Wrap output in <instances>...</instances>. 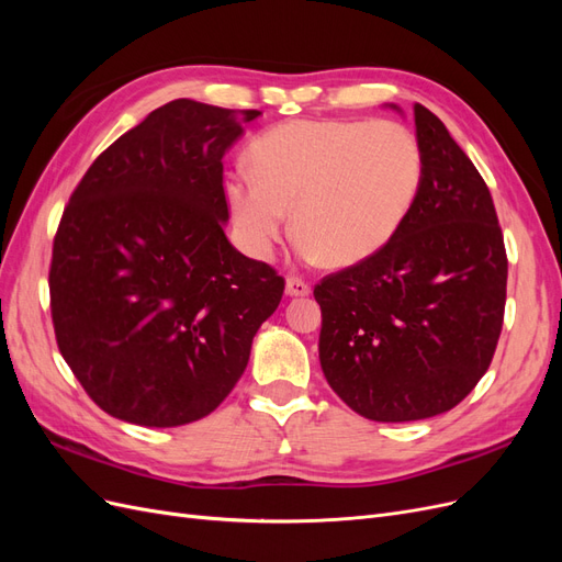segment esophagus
Here are the masks:
<instances>
[{"label": "esophagus", "instance_id": "34e87169", "mask_svg": "<svg viewBox=\"0 0 562 562\" xmlns=\"http://www.w3.org/2000/svg\"><path fill=\"white\" fill-rule=\"evenodd\" d=\"M310 283L307 281H302V279H297V277H288L285 279V293L291 295V297H302V295H310Z\"/></svg>", "mask_w": 562, "mask_h": 562}]
</instances>
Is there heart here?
Returning a JSON list of instances; mask_svg holds the SVG:
<instances>
[{"label":"heart","instance_id":"1","mask_svg":"<svg viewBox=\"0 0 562 562\" xmlns=\"http://www.w3.org/2000/svg\"><path fill=\"white\" fill-rule=\"evenodd\" d=\"M248 157L252 173L229 176L225 190L255 260L271 258L291 211L304 258L361 262L398 232L424 176L415 135L394 122L293 119L262 131Z\"/></svg>","mask_w":562,"mask_h":562}]
</instances>
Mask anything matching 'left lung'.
<instances>
[{
	"mask_svg": "<svg viewBox=\"0 0 562 562\" xmlns=\"http://www.w3.org/2000/svg\"><path fill=\"white\" fill-rule=\"evenodd\" d=\"M415 128L424 176L403 225L314 288L323 375L375 422L452 411L485 375L504 323L508 262L487 184L419 103Z\"/></svg>",
	"mask_w": 562,
	"mask_h": 562,
	"instance_id": "obj_1",
	"label": "left lung"
}]
</instances>
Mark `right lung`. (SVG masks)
Wrapping results in <instances>:
<instances>
[{
    "mask_svg": "<svg viewBox=\"0 0 562 562\" xmlns=\"http://www.w3.org/2000/svg\"><path fill=\"white\" fill-rule=\"evenodd\" d=\"M178 98L100 155L67 203L48 269L56 342L116 419L211 415L277 312L283 277L225 236L223 157L258 119Z\"/></svg>",
    "mask_w": 562,
    "mask_h": 562,
    "instance_id": "obj_1",
    "label": "right lung"
}]
</instances>
